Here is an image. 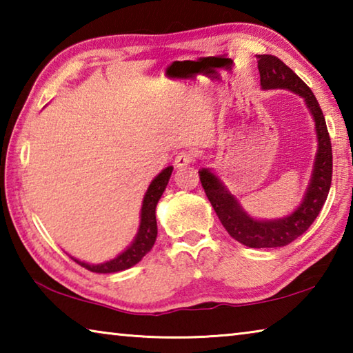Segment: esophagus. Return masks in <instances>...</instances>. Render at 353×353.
<instances>
[{
  "label": "esophagus",
  "mask_w": 353,
  "mask_h": 353,
  "mask_svg": "<svg viewBox=\"0 0 353 353\" xmlns=\"http://www.w3.org/2000/svg\"><path fill=\"white\" fill-rule=\"evenodd\" d=\"M193 152L191 151H181L174 159V165L177 168H183V166H188L191 162H193Z\"/></svg>",
  "instance_id": "34e87169"
}]
</instances>
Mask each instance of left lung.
I'll list each match as a JSON object with an SVG mask.
<instances>
[{
    "instance_id": "obj_1",
    "label": "left lung",
    "mask_w": 353,
    "mask_h": 353,
    "mask_svg": "<svg viewBox=\"0 0 353 353\" xmlns=\"http://www.w3.org/2000/svg\"><path fill=\"white\" fill-rule=\"evenodd\" d=\"M256 62H259L260 85L263 90L283 88V90L299 94L314 119L318 151L314 155L312 177H310L303 199L297 208H294V212L283 218L256 219L244 210L240 201L235 198V194L230 193L212 168H201L199 177L208 201L224 229L234 240L248 248L256 249L283 248L305 234L325 204L332 185V143L318 99L307 83L276 56L259 54Z\"/></svg>"
}]
</instances>
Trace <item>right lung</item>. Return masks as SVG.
<instances>
[{"instance_id": "1", "label": "right lung", "mask_w": 353, "mask_h": 353, "mask_svg": "<svg viewBox=\"0 0 353 353\" xmlns=\"http://www.w3.org/2000/svg\"><path fill=\"white\" fill-rule=\"evenodd\" d=\"M172 166L162 170L157 176L152 179V182L149 183V187L143 198L141 210H140V225L137 230V235L132 240V243L123 250L121 254H118L115 259L107 260L99 265H90V263L81 261L71 256L77 265L85 268V270L98 274H112L119 272L124 270H129L134 265H137L143 256H145L149 250L152 249L155 238H157V219H155V207L159 204V199L162 198L163 191L168 185V181L171 177Z\"/></svg>"}]
</instances>
